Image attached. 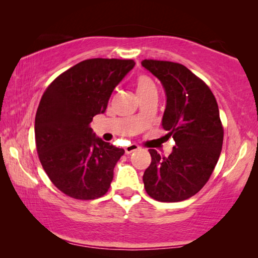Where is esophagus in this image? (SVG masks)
I'll list each match as a JSON object with an SVG mask.
<instances>
[{
    "mask_svg": "<svg viewBox=\"0 0 258 258\" xmlns=\"http://www.w3.org/2000/svg\"><path fill=\"white\" fill-rule=\"evenodd\" d=\"M139 149H140V147L137 146V144H130V146L124 148V151H125V154L129 155V154H132V153H134V151H136Z\"/></svg>",
    "mask_w": 258,
    "mask_h": 258,
    "instance_id": "34e87169",
    "label": "esophagus"
}]
</instances>
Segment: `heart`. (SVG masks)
<instances>
[{"label":"heart","mask_w":258,"mask_h":258,"mask_svg":"<svg viewBox=\"0 0 258 258\" xmlns=\"http://www.w3.org/2000/svg\"><path fill=\"white\" fill-rule=\"evenodd\" d=\"M136 90L139 95H143L149 93V91L156 90V86L149 76L140 75L136 80Z\"/></svg>","instance_id":"b5f03b06"}]
</instances>
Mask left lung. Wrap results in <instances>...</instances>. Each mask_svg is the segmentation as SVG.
Wrapping results in <instances>:
<instances>
[{
  "label": "left lung",
  "instance_id": "left-lung-1",
  "mask_svg": "<svg viewBox=\"0 0 258 258\" xmlns=\"http://www.w3.org/2000/svg\"><path fill=\"white\" fill-rule=\"evenodd\" d=\"M142 66L161 81L167 96L162 126L175 147L168 157L150 149L143 175L146 191L160 202L195 195L213 174L223 144V126L210 88L183 64L144 59Z\"/></svg>",
  "mask_w": 258,
  "mask_h": 258
}]
</instances>
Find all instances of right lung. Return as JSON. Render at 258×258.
<instances>
[{"mask_svg": "<svg viewBox=\"0 0 258 258\" xmlns=\"http://www.w3.org/2000/svg\"><path fill=\"white\" fill-rule=\"evenodd\" d=\"M134 66L133 59H86L56 77L41 98L35 117L38 158L52 184L73 199H98L110 186L124 150L95 135L90 122L105 111Z\"/></svg>", "mask_w": 258, "mask_h": 258, "instance_id": "right-lung-1", "label": "right lung"}]
</instances>
